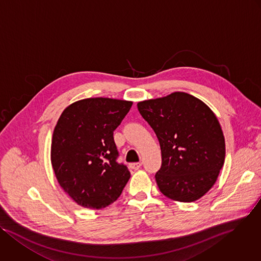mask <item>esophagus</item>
I'll return each mask as SVG.
<instances>
[{
	"instance_id": "34e87169",
	"label": "esophagus",
	"mask_w": 261,
	"mask_h": 261,
	"mask_svg": "<svg viewBox=\"0 0 261 261\" xmlns=\"http://www.w3.org/2000/svg\"><path fill=\"white\" fill-rule=\"evenodd\" d=\"M142 166V163H134V164H130L129 165V168L133 169V170H139Z\"/></svg>"
}]
</instances>
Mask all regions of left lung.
<instances>
[{
  "label": "left lung",
  "instance_id": "1",
  "mask_svg": "<svg viewBox=\"0 0 261 261\" xmlns=\"http://www.w3.org/2000/svg\"><path fill=\"white\" fill-rule=\"evenodd\" d=\"M137 106L160 141L162 167L155 180L162 193L182 202L200 198L215 184L225 159L216 115L197 97L180 91Z\"/></svg>",
  "mask_w": 261,
  "mask_h": 261
}]
</instances>
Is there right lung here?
Listing matches in <instances>:
<instances>
[{
    "label": "right lung",
    "instance_id": "add662e5",
    "mask_svg": "<svg viewBox=\"0 0 261 261\" xmlns=\"http://www.w3.org/2000/svg\"><path fill=\"white\" fill-rule=\"evenodd\" d=\"M133 101L92 97L73 102L52 135L51 164L62 188L81 206L102 209L114 202L130 178L117 163L113 132Z\"/></svg>",
    "mask_w": 261,
    "mask_h": 261
}]
</instances>
